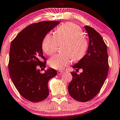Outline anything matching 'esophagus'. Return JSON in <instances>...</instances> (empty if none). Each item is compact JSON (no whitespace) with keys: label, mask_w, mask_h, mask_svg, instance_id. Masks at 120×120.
I'll list each match as a JSON object with an SVG mask.
<instances>
[{"label":"esophagus","mask_w":120,"mask_h":120,"mask_svg":"<svg viewBox=\"0 0 120 120\" xmlns=\"http://www.w3.org/2000/svg\"><path fill=\"white\" fill-rule=\"evenodd\" d=\"M64 73V71H61V70H59L57 71V74L58 75H61L62 74Z\"/></svg>","instance_id":"esophagus-1"}]
</instances>
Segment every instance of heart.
<instances>
[{"instance_id": "b5f03b06", "label": "heart", "mask_w": 120, "mask_h": 120, "mask_svg": "<svg viewBox=\"0 0 120 120\" xmlns=\"http://www.w3.org/2000/svg\"><path fill=\"white\" fill-rule=\"evenodd\" d=\"M80 26L67 22L56 29L55 35L47 34L42 40V48L46 54L51 55L56 51L59 44L63 52L56 54L49 60V65L55 69L61 70L70 64L72 59L79 60L84 56L87 48V39Z\"/></svg>"}]
</instances>
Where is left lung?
I'll return each mask as SVG.
<instances>
[{
  "label": "left lung",
  "instance_id": "obj_1",
  "mask_svg": "<svg viewBox=\"0 0 120 120\" xmlns=\"http://www.w3.org/2000/svg\"><path fill=\"white\" fill-rule=\"evenodd\" d=\"M84 27L89 39L87 53L72 66L76 70L82 69L83 71L80 74L71 72L72 79L68 86L70 95L81 102H86L96 96L109 71L107 46L102 36L91 27Z\"/></svg>",
  "mask_w": 120,
  "mask_h": 120
}]
</instances>
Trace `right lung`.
I'll return each instance as SVG.
<instances>
[{
  "label": "right lung",
  "instance_id": "add662e5",
  "mask_svg": "<svg viewBox=\"0 0 120 120\" xmlns=\"http://www.w3.org/2000/svg\"><path fill=\"white\" fill-rule=\"evenodd\" d=\"M59 23L47 21L31 24L22 30L10 44L8 64L10 78L19 94L31 102L41 101L48 97V81L57 74L52 68L41 74L36 66L45 67L42 40Z\"/></svg>",
  "mask_w": 120,
  "mask_h": 120
}]
</instances>
